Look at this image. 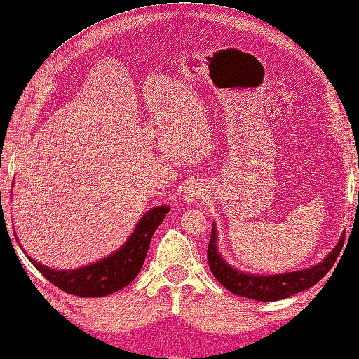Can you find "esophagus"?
Returning <instances> with one entry per match:
<instances>
[{
	"label": "esophagus",
	"instance_id": "obj_1",
	"mask_svg": "<svg viewBox=\"0 0 359 359\" xmlns=\"http://www.w3.org/2000/svg\"><path fill=\"white\" fill-rule=\"evenodd\" d=\"M201 196V192L197 187H192V188H188V192H187V197L191 198V200H196Z\"/></svg>",
	"mask_w": 359,
	"mask_h": 359
}]
</instances>
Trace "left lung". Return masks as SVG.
I'll return each mask as SVG.
<instances>
[{
    "mask_svg": "<svg viewBox=\"0 0 359 359\" xmlns=\"http://www.w3.org/2000/svg\"><path fill=\"white\" fill-rule=\"evenodd\" d=\"M344 236L335 245V249L327 255V258L314 267L285 273L274 276H252L232 269L226 261L219 256L217 250V231L212 227L210 240L208 245V262L209 269L215 276V279L236 296L247 297L259 302H274L280 299H287L300 291H305L325 278L327 271L332 269L339 252L343 249Z\"/></svg>",
    "mask_w": 359,
    "mask_h": 359,
    "instance_id": "obj_1",
    "label": "left lung"
}]
</instances>
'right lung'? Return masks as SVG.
I'll list each match as a JSON object with an SVG mask.
<instances>
[{
    "instance_id": "right-lung-1",
    "label": "right lung",
    "mask_w": 359,
    "mask_h": 359,
    "mask_svg": "<svg viewBox=\"0 0 359 359\" xmlns=\"http://www.w3.org/2000/svg\"><path fill=\"white\" fill-rule=\"evenodd\" d=\"M170 212L168 206H158L149 210L137 223L121 249L110 255L109 258L97 264L86 265L83 269L56 271L43 267L42 264L29 258L38 271L57 288L72 296L80 297H103L127 287L137 273L141 271L147 252L156 229L161 226L165 215Z\"/></svg>"
}]
</instances>
